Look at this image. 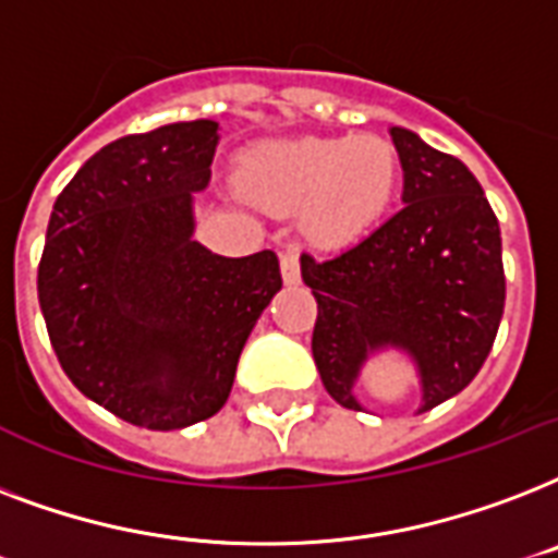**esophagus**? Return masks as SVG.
Returning a JSON list of instances; mask_svg holds the SVG:
<instances>
[{"label":"esophagus","mask_w":558,"mask_h":558,"mask_svg":"<svg viewBox=\"0 0 558 558\" xmlns=\"http://www.w3.org/2000/svg\"><path fill=\"white\" fill-rule=\"evenodd\" d=\"M279 267H282V279L284 284H300V247L291 244V247L282 250V256H279Z\"/></svg>","instance_id":"obj_1"}]
</instances>
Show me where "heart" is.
<instances>
[{"label":"heart","instance_id":"b5f03b06","mask_svg":"<svg viewBox=\"0 0 558 558\" xmlns=\"http://www.w3.org/2000/svg\"><path fill=\"white\" fill-rule=\"evenodd\" d=\"M401 185L396 145L375 133L267 142L241 162V189L276 211L302 209L314 241L347 247L390 215Z\"/></svg>","mask_w":558,"mask_h":558}]
</instances>
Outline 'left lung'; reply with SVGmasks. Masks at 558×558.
Wrapping results in <instances>:
<instances>
[{
	"mask_svg": "<svg viewBox=\"0 0 558 558\" xmlns=\"http://www.w3.org/2000/svg\"><path fill=\"white\" fill-rule=\"evenodd\" d=\"M404 192L390 220L331 258L302 253L317 300L311 352L328 396L349 410L373 352L401 349L422 384L418 413L481 373L507 300L500 227L481 183L451 154L392 128Z\"/></svg>",
	"mask_w": 558,
	"mask_h": 558,
	"instance_id": "8db88e82",
	"label": "left lung"
}]
</instances>
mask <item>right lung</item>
I'll return each mask as SVG.
<instances>
[{"instance_id":"obj_1","label":"right lung","mask_w":558,"mask_h":558,"mask_svg":"<svg viewBox=\"0 0 558 558\" xmlns=\"http://www.w3.org/2000/svg\"><path fill=\"white\" fill-rule=\"evenodd\" d=\"M218 122L104 145L51 209L37 293L63 373L131 425L177 430L230 399L250 331L282 288L262 250L215 256L194 235Z\"/></svg>"}]
</instances>
